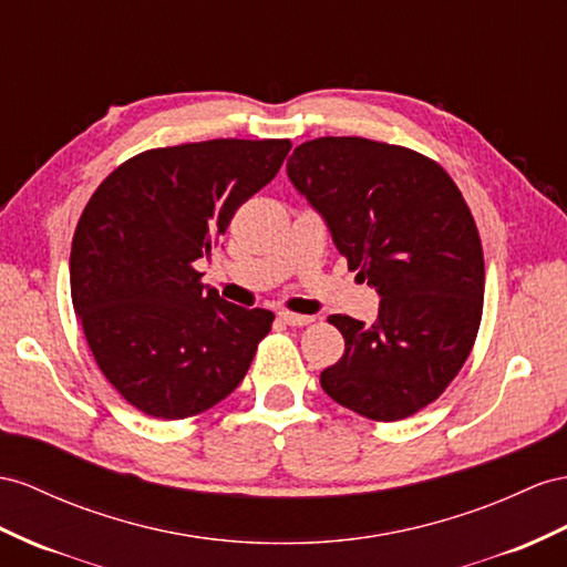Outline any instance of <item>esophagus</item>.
Returning a JSON list of instances; mask_svg holds the SVG:
<instances>
[{"instance_id":"1","label":"esophagus","mask_w":567,"mask_h":567,"mask_svg":"<svg viewBox=\"0 0 567 567\" xmlns=\"http://www.w3.org/2000/svg\"><path fill=\"white\" fill-rule=\"evenodd\" d=\"M280 318L287 326H309V323H313V316L292 313V311H280Z\"/></svg>"}]
</instances>
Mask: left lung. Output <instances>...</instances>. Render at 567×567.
<instances>
[{"label": "left lung", "mask_w": 567, "mask_h": 567, "mask_svg": "<svg viewBox=\"0 0 567 567\" xmlns=\"http://www.w3.org/2000/svg\"><path fill=\"white\" fill-rule=\"evenodd\" d=\"M287 177L381 297L373 326L328 318L344 354L323 390L373 422L416 414L460 373L482 323L484 251L457 184L422 153L361 136L297 145Z\"/></svg>", "instance_id": "8db88e82"}]
</instances>
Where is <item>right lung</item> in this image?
Wrapping results in <instances>:
<instances>
[{"label":"right lung","mask_w":567,"mask_h":567,"mask_svg":"<svg viewBox=\"0 0 567 567\" xmlns=\"http://www.w3.org/2000/svg\"><path fill=\"white\" fill-rule=\"evenodd\" d=\"M289 148L287 138L153 148L85 203L71 241V301L100 371L143 414L206 412L249 371L275 316L206 289L194 260L210 256Z\"/></svg>","instance_id":"obj_1"}]
</instances>
